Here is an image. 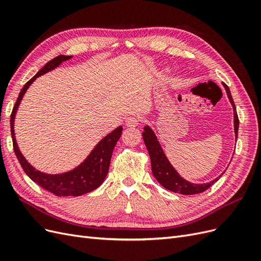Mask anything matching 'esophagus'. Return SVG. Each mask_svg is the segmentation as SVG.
<instances>
[{
	"mask_svg": "<svg viewBox=\"0 0 261 261\" xmlns=\"http://www.w3.org/2000/svg\"><path fill=\"white\" fill-rule=\"evenodd\" d=\"M125 124L126 126H128V127H135V126H137L139 124V118L137 116H128L126 117L125 120Z\"/></svg>",
	"mask_w": 261,
	"mask_h": 261,
	"instance_id": "esophagus-1",
	"label": "esophagus"
}]
</instances>
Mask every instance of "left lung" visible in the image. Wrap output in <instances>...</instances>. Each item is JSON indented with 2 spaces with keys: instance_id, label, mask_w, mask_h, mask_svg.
I'll list each match as a JSON object with an SVG mask.
<instances>
[{
  "instance_id": "1",
  "label": "left lung",
  "mask_w": 261,
  "mask_h": 261,
  "mask_svg": "<svg viewBox=\"0 0 261 261\" xmlns=\"http://www.w3.org/2000/svg\"><path fill=\"white\" fill-rule=\"evenodd\" d=\"M222 85L225 88L227 98L230 100L231 105L233 107L234 133H235V137L238 138V132H239V125H240L238 112H236V108H235L230 89H228V87L224 83H222ZM143 138L150 155V160H151L152 174L155 177V179L159 181L164 188L169 189V191L173 193H179L181 195L199 194L208 189L213 183H215V181H217L221 177L220 175L219 177L209 181V183H203V184L191 183V181H188L185 178L181 177L177 173V171L173 168V165L170 163L167 155H165L154 132L150 128V126L148 125H146L144 127Z\"/></svg>"
}]
</instances>
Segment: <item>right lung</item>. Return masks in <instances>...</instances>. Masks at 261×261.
<instances>
[{"label":"right lung","mask_w":261,"mask_h":261,"mask_svg":"<svg viewBox=\"0 0 261 261\" xmlns=\"http://www.w3.org/2000/svg\"><path fill=\"white\" fill-rule=\"evenodd\" d=\"M69 59H72V55H59V57L54 58L53 60L46 63V64L22 87L11 114V133L15 154H16L22 170L25 171L26 174L33 179L35 183H37L39 186H41L42 188L46 189V191H49L50 193L57 196L76 197L90 193L103 183V180L106 179L109 172L110 162H111V156L114 147L117 143V140L120 139L122 135V126H118L117 128H115L111 133L108 134L107 136L102 138L80 165H77L73 170L64 173H60V174H48V173L36 170L20 152L14 132L15 116H16L17 110L22 100L23 94L26 93L30 85L33 84L38 77H40L41 75L48 72H51V70L60 66L63 62L68 61Z\"/></svg>","instance_id":"add662e5"}]
</instances>
